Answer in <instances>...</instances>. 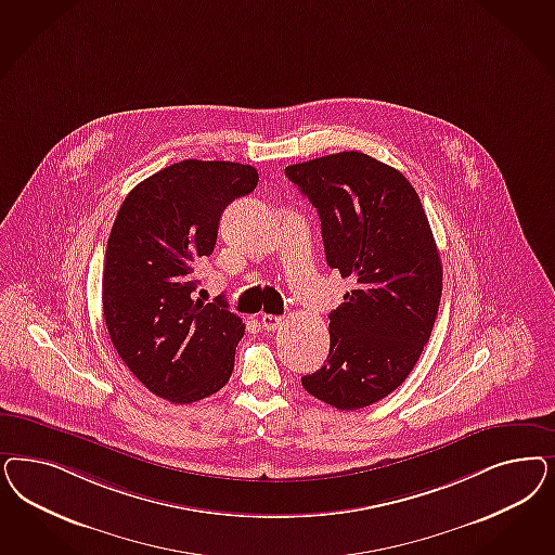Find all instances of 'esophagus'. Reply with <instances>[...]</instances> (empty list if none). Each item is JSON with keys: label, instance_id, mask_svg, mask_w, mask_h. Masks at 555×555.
Segmentation results:
<instances>
[{"label": "esophagus", "instance_id": "1", "mask_svg": "<svg viewBox=\"0 0 555 555\" xmlns=\"http://www.w3.org/2000/svg\"><path fill=\"white\" fill-rule=\"evenodd\" d=\"M282 324H284L282 317H273V314H263L261 317V326L266 331H278V328H282Z\"/></svg>", "mask_w": 555, "mask_h": 555}]
</instances>
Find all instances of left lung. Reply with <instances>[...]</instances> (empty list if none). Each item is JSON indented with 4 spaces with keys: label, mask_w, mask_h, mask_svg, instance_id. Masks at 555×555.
Listing matches in <instances>:
<instances>
[{
    "label": "left lung",
    "mask_w": 555,
    "mask_h": 555,
    "mask_svg": "<svg viewBox=\"0 0 555 555\" xmlns=\"http://www.w3.org/2000/svg\"><path fill=\"white\" fill-rule=\"evenodd\" d=\"M286 176L319 212L328 268L353 282L328 314L326 363L302 386L358 411L393 392L421 358L441 300V257L421 197L390 165L343 151L287 165Z\"/></svg>",
    "instance_id": "8db88e82"
}]
</instances>
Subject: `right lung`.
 Instances as JSON below:
<instances>
[{
  "instance_id": "1",
  "label": "right lung",
  "mask_w": 555,
  "mask_h": 555,
  "mask_svg": "<svg viewBox=\"0 0 555 555\" xmlns=\"http://www.w3.org/2000/svg\"><path fill=\"white\" fill-rule=\"evenodd\" d=\"M259 173L233 162L173 163L126 196L107 238L102 305L107 333L144 388L173 404L218 392L233 374L245 324L220 300H194L196 261L218 222Z\"/></svg>"
}]
</instances>
